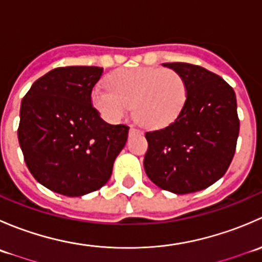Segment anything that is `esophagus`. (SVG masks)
<instances>
[{
    "instance_id": "esophagus-1",
    "label": "esophagus",
    "mask_w": 262,
    "mask_h": 262,
    "mask_svg": "<svg viewBox=\"0 0 262 262\" xmlns=\"http://www.w3.org/2000/svg\"><path fill=\"white\" fill-rule=\"evenodd\" d=\"M142 132L139 130V129L134 128V126H130V129H129V136H136V134H141Z\"/></svg>"
}]
</instances>
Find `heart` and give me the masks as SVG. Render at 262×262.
Wrapping results in <instances>:
<instances>
[{
    "label": "heart",
    "instance_id": "heart-1",
    "mask_svg": "<svg viewBox=\"0 0 262 262\" xmlns=\"http://www.w3.org/2000/svg\"><path fill=\"white\" fill-rule=\"evenodd\" d=\"M107 84H97L92 104L105 120L116 123L132 109L137 120L150 129L170 125L186 104L184 77L168 68H120L107 76Z\"/></svg>",
    "mask_w": 262,
    "mask_h": 262
}]
</instances>
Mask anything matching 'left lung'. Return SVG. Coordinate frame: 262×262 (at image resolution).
I'll use <instances>...</instances> for the list:
<instances>
[{"mask_svg":"<svg viewBox=\"0 0 262 262\" xmlns=\"http://www.w3.org/2000/svg\"><path fill=\"white\" fill-rule=\"evenodd\" d=\"M184 77L187 99L181 114L148 132L143 166L158 187L173 194L207 189L228 170L239 132L233 89L215 73L189 63H163Z\"/></svg>","mask_w":262,"mask_h":262,"instance_id":"left-lung-1","label":"left lung"}]
</instances>
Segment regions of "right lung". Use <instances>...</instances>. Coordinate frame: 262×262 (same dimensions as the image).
<instances>
[{
  "instance_id": "obj_1",
  "label": "right lung",
  "mask_w": 262,
  "mask_h": 262,
  "mask_svg": "<svg viewBox=\"0 0 262 262\" xmlns=\"http://www.w3.org/2000/svg\"><path fill=\"white\" fill-rule=\"evenodd\" d=\"M104 68L72 66L49 71L21 101L17 137L31 175L66 196H82L109 181L129 128L112 125L92 107Z\"/></svg>"
}]
</instances>
